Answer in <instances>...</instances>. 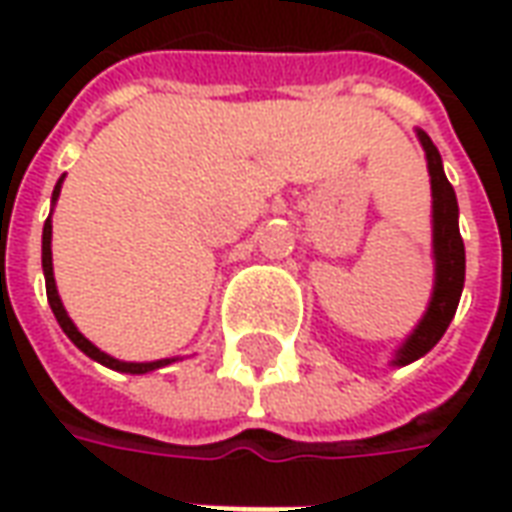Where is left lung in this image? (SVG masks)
Listing matches in <instances>:
<instances>
[{"instance_id":"1","label":"left lung","mask_w":512,"mask_h":512,"mask_svg":"<svg viewBox=\"0 0 512 512\" xmlns=\"http://www.w3.org/2000/svg\"><path fill=\"white\" fill-rule=\"evenodd\" d=\"M419 142L425 147L430 172V191H433V257H436V285L430 296L428 312L419 321L414 332L408 334V340L397 348L392 365H411L414 359L425 356L439 343L452 315L458 310L461 301L463 277H466V252H463V238L458 230V200L455 189L444 175L441 156L436 145L430 142L425 131H417Z\"/></svg>"}]
</instances>
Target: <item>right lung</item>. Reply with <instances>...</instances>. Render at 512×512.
I'll use <instances>...</instances> for the list:
<instances>
[{"mask_svg":"<svg viewBox=\"0 0 512 512\" xmlns=\"http://www.w3.org/2000/svg\"><path fill=\"white\" fill-rule=\"evenodd\" d=\"M62 180H65V175L57 180L54 194H51V202H57V197H60ZM43 277H46V296H49L51 312H54V318H57V323L62 326V332L68 334V337L73 340V345H76L79 351H84L90 359H95V362H101V365L106 367H112V370H117V373H134V376H142V373H150V370H158V367L172 365V362H175V359H158V362H120V359H115V356L104 354L101 348H95V345L90 343V340H87L76 326H73V321L68 318V312H65V307H62L57 285H54V266H51V213H49V219H46V224H43Z\"/></svg>","mask_w":512,"mask_h":512,"instance_id":"obj_1","label":"right lung"}]
</instances>
